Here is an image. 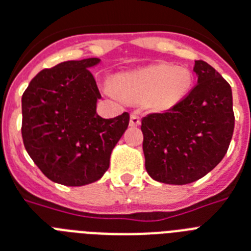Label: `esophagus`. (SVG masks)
I'll return each instance as SVG.
<instances>
[{
  "mask_svg": "<svg viewBox=\"0 0 251 251\" xmlns=\"http://www.w3.org/2000/svg\"><path fill=\"white\" fill-rule=\"evenodd\" d=\"M130 127H138L141 124V118L138 117L137 114L133 113V114H130Z\"/></svg>",
  "mask_w": 251,
  "mask_h": 251,
  "instance_id": "obj_1",
  "label": "esophagus"
}]
</instances>
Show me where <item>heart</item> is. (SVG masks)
Listing matches in <instances>:
<instances>
[{
  "label": "heart",
  "mask_w": 251,
  "mask_h": 251,
  "mask_svg": "<svg viewBox=\"0 0 251 251\" xmlns=\"http://www.w3.org/2000/svg\"><path fill=\"white\" fill-rule=\"evenodd\" d=\"M190 70L172 64L149 65L117 78L118 91L107 87V93L130 102H145L154 110H167L181 100L191 86Z\"/></svg>",
  "instance_id": "1"
}]
</instances>
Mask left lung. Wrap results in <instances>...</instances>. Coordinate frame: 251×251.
<instances>
[{"label":"left lung","instance_id":"obj_1","mask_svg":"<svg viewBox=\"0 0 251 251\" xmlns=\"http://www.w3.org/2000/svg\"><path fill=\"white\" fill-rule=\"evenodd\" d=\"M194 72L198 84L185 99L141 122L146 171L168 185H187L214 169L235 128L228 82L202 60H195Z\"/></svg>","mask_w":251,"mask_h":251}]
</instances>
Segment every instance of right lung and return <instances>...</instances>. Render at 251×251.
<instances>
[{
  "mask_svg": "<svg viewBox=\"0 0 251 251\" xmlns=\"http://www.w3.org/2000/svg\"><path fill=\"white\" fill-rule=\"evenodd\" d=\"M100 59L72 60L43 69L22 97L26 152L49 179L84 186L100 179L129 124L126 111L111 119L96 113L101 99L90 68Z\"/></svg>",
  "mask_w": 251,
  "mask_h": 251,
  "instance_id": "1",
  "label": "right lung"
}]
</instances>
